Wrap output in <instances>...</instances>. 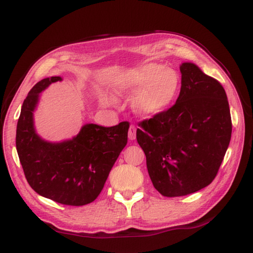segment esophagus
<instances>
[{"instance_id":"34e87169","label":"esophagus","mask_w":253,"mask_h":253,"mask_svg":"<svg viewBox=\"0 0 253 253\" xmlns=\"http://www.w3.org/2000/svg\"><path fill=\"white\" fill-rule=\"evenodd\" d=\"M136 137V127L134 126H130V128H128V138H130L131 141L135 140Z\"/></svg>"}]
</instances>
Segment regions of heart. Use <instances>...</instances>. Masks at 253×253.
<instances>
[{
	"mask_svg": "<svg viewBox=\"0 0 253 253\" xmlns=\"http://www.w3.org/2000/svg\"><path fill=\"white\" fill-rule=\"evenodd\" d=\"M181 79L176 70L159 63L148 62L127 70L118 75L111 84V90L117 96H127L133 92L132 105L142 116L152 117L166 110L176 99ZM104 104H110L102 97Z\"/></svg>",
	"mask_w": 253,
	"mask_h": 253,
	"instance_id": "b5f03b06",
	"label": "heart"
}]
</instances>
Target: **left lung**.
<instances>
[{
	"mask_svg": "<svg viewBox=\"0 0 253 253\" xmlns=\"http://www.w3.org/2000/svg\"><path fill=\"white\" fill-rule=\"evenodd\" d=\"M181 89L170 109L141 123L138 145L153 185L164 197H181L213 181L231 137L227 95L198 65H180Z\"/></svg>",
	"mask_w": 253,
	"mask_h": 253,
	"instance_id": "8db88e82",
	"label": "left lung"
}]
</instances>
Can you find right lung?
<instances>
[{"label":"right lung","instance_id":"add662e5","mask_svg":"<svg viewBox=\"0 0 253 253\" xmlns=\"http://www.w3.org/2000/svg\"><path fill=\"white\" fill-rule=\"evenodd\" d=\"M62 81L61 76L47 77L28 92L17 122L16 149L25 177L36 192L54 202L81 206L91 203L101 192L126 145L130 126L86 123L69 140H44L36 130L35 111L41 92Z\"/></svg>","mask_w":253,"mask_h":253}]
</instances>
